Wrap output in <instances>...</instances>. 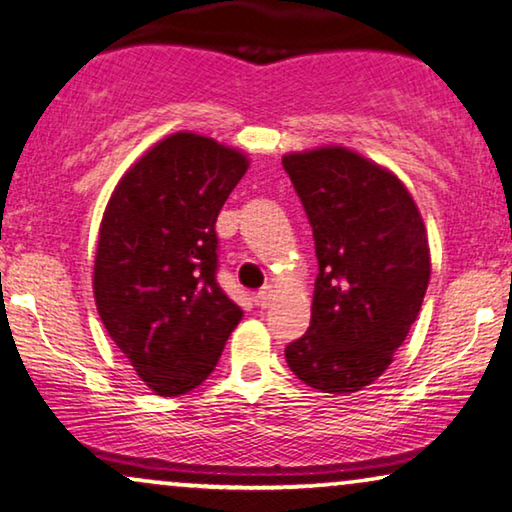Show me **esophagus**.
<instances>
[{
    "label": "esophagus",
    "mask_w": 512,
    "mask_h": 512,
    "mask_svg": "<svg viewBox=\"0 0 512 512\" xmlns=\"http://www.w3.org/2000/svg\"><path fill=\"white\" fill-rule=\"evenodd\" d=\"M271 297H273L271 285H264L262 290H259V292L255 294V304H257L259 308H269V306H271Z\"/></svg>",
    "instance_id": "obj_1"
}]
</instances>
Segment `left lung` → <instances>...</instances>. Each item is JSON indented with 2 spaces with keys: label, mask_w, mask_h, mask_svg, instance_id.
I'll use <instances>...</instances> for the list:
<instances>
[{
  "label": "left lung",
  "mask_w": 512,
  "mask_h": 512,
  "mask_svg": "<svg viewBox=\"0 0 512 512\" xmlns=\"http://www.w3.org/2000/svg\"><path fill=\"white\" fill-rule=\"evenodd\" d=\"M313 227L311 327L285 348L294 376L329 394L371 385L406 341L429 285V246L397 176L345 148L283 157Z\"/></svg>",
  "instance_id": "8db88e82"
}]
</instances>
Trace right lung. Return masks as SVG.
Listing matches in <instances>:
<instances>
[{
	"label": "right lung",
	"instance_id": "add662e5",
	"mask_svg": "<svg viewBox=\"0 0 512 512\" xmlns=\"http://www.w3.org/2000/svg\"><path fill=\"white\" fill-rule=\"evenodd\" d=\"M246 155L178 132L122 176L95 259L97 311L143 383L178 397L211 376L241 306L218 283L222 204Z\"/></svg>",
	"mask_w": 512,
	"mask_h": 512
}]
</instances>
